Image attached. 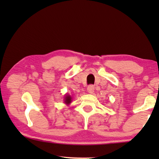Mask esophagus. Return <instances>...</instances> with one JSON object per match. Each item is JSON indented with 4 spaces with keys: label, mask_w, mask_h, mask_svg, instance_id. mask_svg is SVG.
<instances>
[{
    "label": "esophagus",
    "mask_w": 159,
    "mask_h": 159,
    "mask_svg": "<svg viewBox=\"0 0 159 159\" xmlns=\"http://www.w3.org/2000/svg\"><path fill=\"white\" fill-rule=\"evenodd\" d=\"M87 90H88V92L89 93H93L94 90H95V87H94L93 85H88Z\"/></svg>",
    "instance_id": "obj_1"
}]
</instances>
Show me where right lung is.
<instances>
[{
  "label": "right lung",
  "mask_w": 159,
  "mask_h": 159,
  "mask_svg": "<svg viewBox=\"0 0 159 159\" xmlns=\"http://www.w3.org/2000/svg\"><path fill=\"white\" fill-rule=\"evenodd\" d=\"M71 96L66 95V98H65V101H64V102H65L66 104H69V103H71Z\"/></svg>",
  "instance_id": "add662e5"
}]
</instances>
